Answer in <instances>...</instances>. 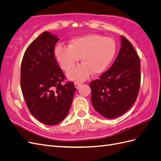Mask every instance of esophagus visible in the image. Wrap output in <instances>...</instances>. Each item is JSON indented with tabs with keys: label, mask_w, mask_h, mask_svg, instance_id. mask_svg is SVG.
I'll return each mask as SVG.
<instances>
[{
	"label": "esophagus",
	"mask_w": 161,
	"mask_h": 161,
	"mask_svg": "<svg viewBox=\"0 0 161 161\" xmlns=\"http://www.w3.org/2000/svg\"><path fill=\"white\" fill-rule=\"evenodd\" d=\"M81 85H82V83H80V82H75V87H76L77 89H79V87Z\"/></svg>",
	"instance_id": "34e87169"
}]
</instances>
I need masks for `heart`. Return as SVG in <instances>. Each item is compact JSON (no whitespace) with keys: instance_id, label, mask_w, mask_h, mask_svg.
Masks as SVG:
<instances>
[{"instance_id":"heart-1","label":"heart","mask_w":161,"mask_h":161,"mask_svg":"<svg viewBox=\"0 0 161 161\" xmlns=\"http://www.w3.org/2000/svg\"><path fill=\"white\" fill-rule=\"evenodd\" d=\"M115 52L114 39L89 34L72 39L69 46H56L54 56L65 71L70 70L80 57L82 64L68 72L67 76L72 80L82 81L91 73L97 75L103 72L113 60Z\"/></svg>"}]
</instances>
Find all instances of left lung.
<instances>
[{
	"label": "left lung",
	"instance_id": "1",
	"mask_svg": "<svg viewBox=\"0 0 161 161\" xmlns=\"http://www.w3.org/2000/svg\"><path fill=\"white\" fill-rule=\"evenodd\" d=\"M140 86V58L133 46L121 36L118 56L109 70L90 82L91 103L108 119L125 114L137 98Z\"/></svg>",
	"mask_w": 161,
	"mask_h": 161
}]
</instances>
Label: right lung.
Listing matches in <instances>:
<instances>
[{
	"label": "right lung",
	"instance_id": "obj_1",
	"mask_svg": "<svg viewBox=\"0 0 161 161\" xmlns=\"http://www.w3.org/2000/svg\"><path fill=\"white\" fill-rule=\"evenodd\" d=\"M59 38L45 31L28 46L21 66V87L27 108L40 122L53 125L65 119L76 89L62 85L65 76L54 57Z\"/></svg>",
	"mask_w": 161,
	"mask_h": 161
}]
</instances>
